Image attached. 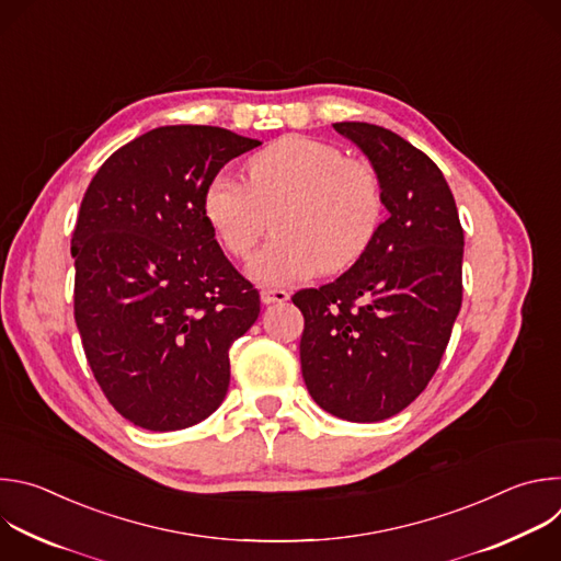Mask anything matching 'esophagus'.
<instances>
[{
    "instance_id": "esophagus-1",
    "label": "esophagus",
    "mask_w": 561,
    "mask_h": 561,
    "mask_svg": "<svg viewBox=\"0 0 561 561\" xmlns=\"http://www.w3.org/2000/svg\"><path fill=\"white\" fill-rule=\"evenodd\" d=\"M260 295H262L264 304H284V301L290 299V295L282 288H262Z\"/></svg>"
}]
</instances>
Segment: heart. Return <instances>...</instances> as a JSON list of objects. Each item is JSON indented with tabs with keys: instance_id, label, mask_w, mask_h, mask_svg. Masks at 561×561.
<instances>
[{
	"instance_id": "1",
	"label": "heart",
	"mask_w": 561,
	"mask_h": 561,
	"mask_svg": "<svg viewBox=\"0 0 561 561\" xmlns=\"http://www.w3.org/2000/svg\"><path fill=\"white\" fill-rule=\"evenodd\" d=\"M275 215L277 234L249 262V275L284 286L317 271L355 264L383 217L377 171L329 141L288 135L247 164V182L215 175L204 191V217L219 244L247 257Z\"/></svg>"
}]
</instances>
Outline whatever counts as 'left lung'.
Wrapping results in <instances>:
<instances>
[{
  "instance_id": "8db88e82",
  "label": "left lung",
  "mask_w": 561,
  "mask_h": 561,
  "mask_svg": "<svg viewBox=\"0 0 561 561\" xmlns=\"http://www.w3.org/2000/svg\"><path fill=\"white\" fill-rule=\"evenodd\" d=\"M377 171L388 219L335 282L293 295L301 375L327 413L370 424L428 386L461 308L463 230L437 164L388 128L333 124Z\"/></svg>"
}]
</instances>
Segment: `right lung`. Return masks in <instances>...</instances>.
<instances>
[{"label": "right lung", "mask_w": 561, "mask_h": 561, "mask_svg": "<svg viewBox=\"0 0 561 561\" xmlns=\"http://www.w3.org/2000/svg\"><path fill=\"white\" fill-rule=\"evenodd\" d=\"M262 141L217 126H162L115 150L70 239L75 322L113 409L146 431H182L224 402L230 344L260 293L221 253L204 191Z\"/></svg>", "instance_id": "obj_1"}]
</instances>
